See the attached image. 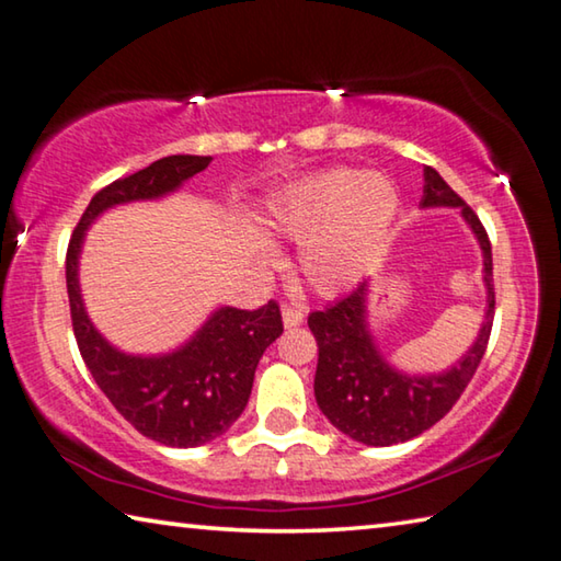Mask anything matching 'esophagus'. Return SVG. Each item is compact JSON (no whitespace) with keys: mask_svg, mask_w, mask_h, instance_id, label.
I'll use <instances>...</instances> for the list:
<instances>
[{"mask_svg":"<svg viewBox=\"0 0 561 561\" xmlns=\"http://www.w3.org/2000/svg\"><path fill=\"white\" fill-rule=\"evenodd\" d=\"M282 322L284 327H299L305 322V309L297 305H284L282 307Z\"/></svg>","mask_w":561,"mask_h":561,"instance_id":"1","label":"esophagus"}]
</instances>
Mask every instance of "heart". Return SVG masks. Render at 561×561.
I'll list each match as a JSON object with an SVG mask.
<instances>
[{
  "label": "heart",
  "mask_w": 561,
  "mask_h": 561,
  "mask_svg": "<svg viewBox=\"0 0 561 561\" xmlns=\"http://www.w3.org/2000/svg\"><path fill=\"white\" fill-rule=\"evenodd\" d=\"M397 215L399 192L389 176L329 167L274 192L266 227L301 242V279L317 295L336 297L367 277Z\"/></svg>",
  "instance_id": "1"
}]
</instances>
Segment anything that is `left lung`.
<instances>
[{
    "label": "left lung",
    "mask_w": 561,
    "mask_h": 561,
    "mask_svg": "<svg viewBox=\"0 0 561 561\" xmlns=\"http://www.w3.org/2000/svg\"><path fill=\"white\" fill-rule=\"evenodd\" d=\"M430 207H457L474 232L484 260V322L474 344L449 369L439 375H407L387 362L369 329L367 282L324 312L309 314L307 322L319 346L314 375L317 404L336 430L367 447H392L420 437L437 424L472 381L492 332V244L482 221L465 199L442 180L437 169L424 167L422 209Z\"/></svg>",
    "instance_id": "obj_1"
}]
</instances>
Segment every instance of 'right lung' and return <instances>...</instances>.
Here are the masks:
<instances>
[{"mask_svg": "<svg viewBox=\"0 0 561 561\" xmlns=\"http://www.w3.org/2000/svg\"><path fill=\"white\" fill-rule=\"evenodd\" d=\"M211 157L172 154L96 192L69 239L67 295L75 336L87 369L106 399L137 432L167 447H202L225 434L244 412L254 369L282 334L274 301L247 312L219 307L182 346L167 354H127L92 324L79 289V254L87 229L106 209L162 199L209 167Z\"/></svg>", "mask_w": 561, "mask_h": 561, "instance_id": "add662e5", "label": "right lung"}]
</instances>
